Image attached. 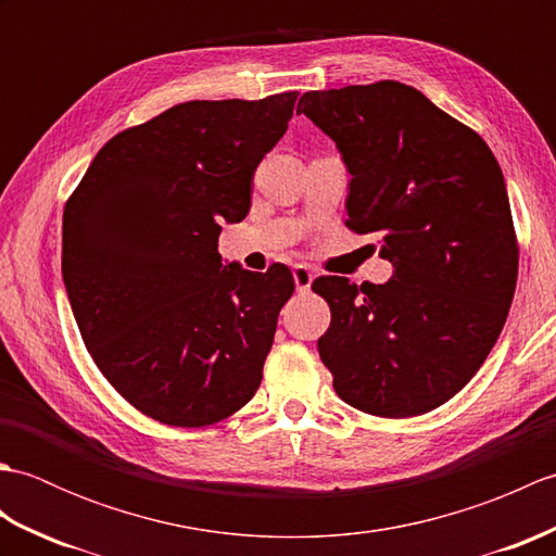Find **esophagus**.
<instances>
[{
	"label": "esophagus",
	"instance_id": "esophagus-1",
	"mask_svg": "<svg viewBox=\"0 0 556 556\" xmlns=\"http://www.w3.org/2000/svg\"><path fill=\"white\" fill-rule=\"evenodd\" d=\"M293 281H296V291L299 293H305V291H311V285H313V279H315V275H313V269L308 267V265H293Z\"/></svg>",
	"mask_w": 556,
	"mask_h": 556
}]
</instances>
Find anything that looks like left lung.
I'll list each match as a JSON object with an SVG mask.
<instances>
[{
    "instance_id": "obj_1",
    "label": "left lung",
    "mask_w": 556,
    "mask_h": 556,
    "mask_svg": "<svg viewBox=\"0 0 556 556\" xmlns=\"http://www.w3.org/2000/svg\"><path fill=\"white\" fill-rule=\"evenodd\" d=\"M296 112L346 162V227L380 236L394 265L387 285L313 281L332 311L317 351L349 406L422 416L470 382L514 301L518 241L500 162L399 80L303 92Z\"/></svg>"
}]
</instances>
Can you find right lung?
Here are the masks:
<instances>
[{
    "mask_svg": "<svg viewBox=\"0 0 556 556\" xmlns=\"http://www.w3.org/2000/svg\"><path fill=\"white\" fill-rule=\"evenodd\" d=\"M296 98L176 104L108 140L66 200L62 275L83 344L152 420L215 425L263 380L296 285L281 263L222 265L217 239L251 210Z\"/></svg>",
    "mask_w": 556,
    "mask_h": 556,
    "instance_id": "1",
    "label": "right lung"
}]
</instances>
